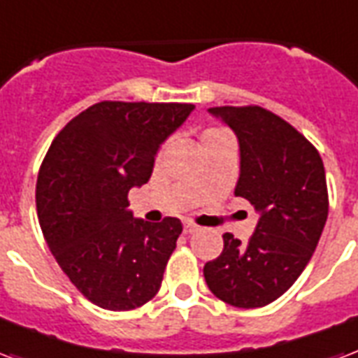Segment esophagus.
I'll use <instances>...</instances> for the list:
<instances>
[{
    "label": "esophagus",
    "instance_id": "1",
    "mask_svg": "<svg viewBox=\"0 0 358 358\" xmlns=\"http://www.w3.org/2000/svg\"><path fill=\"white\" fill-rule=\"evenodd\" d=\"M199 227L195 225V223H191V222H185L184 223V233L185 234H193V233H197Z\"/></svg>",
    "mask_w": 358,
    "mask_h": 358
}]
</instances>
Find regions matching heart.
I'll return each mask as SVG.
<instances>
[{
  "label": "heart",
  "instance_id": "obj_1",
  "mask_svg": "<svg viewBox=\"0 0 358 358\" xmlns=\"http://www.w3.org/2000/svg\"><path fill=\"white\" fill-rule=\"evenodd\" d=\"M217 133H223V129H215V127H212V129H206V131H204V135H203V136L217 135Z\"/></svg>",
  "mask_w": 358,
  "mask_h": 358
}]
</instances>
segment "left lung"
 <instances>
[{"label": "left lung", "mask_w": 358, "mask_h": 358, "mask_svg": "<svg viewBox=\"0 0 358 358\" xmlns=\"http://www.w3.org/2000/svg\"><path fill=\"white\" fill-rule=\"evenodd\" d=\"M208 110L238 138L234 195L261 217L248 244L223 234L222 255L204 264V280L231 306L263 308L296 282L317 248L329 215L323 159L306 136L263 106Z\"/></svg>", "instance_id": "1"}]
</instances>
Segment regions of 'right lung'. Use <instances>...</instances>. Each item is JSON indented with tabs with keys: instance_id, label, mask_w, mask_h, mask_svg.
Listing matches in <instances>:
<instances>
[{
	"instance_id": "right-lung-1",
	"label": "right lung",
	"mask_w": 358,
	"mask_h": 358,
	"mask_svg": "<svg viewBox=\"0 0 358 358\" xmlns=\"http://www.w3.org/2000/svg\"><path fill=\"white\" fill-rule=\"evenodd\" d=\"M193 108L101 101L46 152L35 191L41 231L73 285L99 308L135 310L159 291L182 222L136 220L127 193L148 182L161 143Z\"/></svg>"
}]
</instances>
